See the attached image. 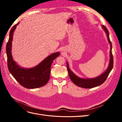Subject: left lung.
<instances>
[{"label": "left lung", "instance_id": "obj_1", "mask_svg": "<svg viewBox=\"0 0 122 122\" xmlns=\"http://www.w3.org/2000/svg\"><path fill=\"white\" fill-rule=\"evenodd\" d=\"M102 27L103 29L106 33L107 37L108 39V41L110 45V59L109 62L108 66L107 69L106 71L103 73L101 75H99L95 78H82L77 76L76 74L74 73L69 68V65L68 62H67V69L69 73V75L70 79L72 81V82L76 84V86H78L81 87L86 88H91L93 87H96L100 86L103 83H104L106 80L107 77H108L109 73L112 71L113 68V59L112 54V44L110 41L109 32L107 29L104 25H102Z\"/></svg>", "mask_w": 122, "mask_h": 122}]
</instances>
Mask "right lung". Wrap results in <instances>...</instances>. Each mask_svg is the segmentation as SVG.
I'll return each mask as SVG.
<instances>
[{
    "label": "right lung",
    "instance_id": "obj_1",
    "mask_svg": "<svg viewBox=\"0 0 122 122\" xmlns=\"http://www.w3.org/2000/svg\"><path fill=\"white\" fill-rule=\"evenodd\" d=\"M19 23L15 25L10 29L9 39L6 44V52L9 70L15 79L23 87L29 89L42 87L48 81L51 64L55 58L60 56V53L57 52L50 54L39 65L33 68L21 67L14 61L11 52L14 32Z\"/></svg>",
    "mask_w": 122,
    "mask_h": 122
}]
</instances>
